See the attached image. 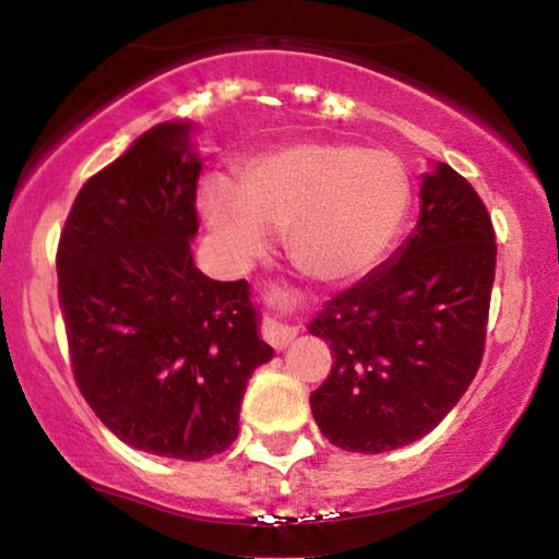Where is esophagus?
Returning a JSON list of instances; mask_svg holds the SVG:
<instances>
[{"instance_id":"1","label":"esophagus","mask_w":559,"mask_h":559,"mask_svg":"<svg viewBox=\"0 0 559 559\" xmlns=\"http://www.w3.org/2000/svg\"><path fill=\"white\" fill-rule=\"evenodd\" d=\"M263 337L271 342L275 349H284L288 342L296 337V326L284 324V322H278V319L267 317L263 322Z\"/></svg>"}]
</instances>
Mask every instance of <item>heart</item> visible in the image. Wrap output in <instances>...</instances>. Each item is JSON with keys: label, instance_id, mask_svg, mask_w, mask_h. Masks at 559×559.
Wrapping results in <instances>:
<instances>
[{"label": "heart", "instance_id": "1", "mask_svg": "<svg viewBox=\"0 0 559 559\" xmlns=\"http://www.w3.org/2000/svg\"><path fill=\"white\" fill-rule=\"evenodd\" d=\"M408 202L406 170L393 153L299 140L242 163L235 189L206 186L202 206L233 265L263 255L271 227L286 233L288 258L304 275L349 284L381 263Z\"/></svg>", "mask_w": 559, "mask_h": 559}]
</instances>
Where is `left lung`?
I'll return each mask as SVG.
<instances>
[{"mask_svg":"<svg viewBox=\"0 0 559 559\" xmlns=\"http://www.w3.org/2000/svg\"><path fill=\"white\" fill-rule=\"evenodd\" d=\"M493 275L486 204L442 163L424 176L406 245L309 324L334 357L309 399L326 440L376 455L435 429L480 368Z\"/></svg>","mask_w":559,"mask_h":559,"instance_id":"left-lung-1","label":"left lung"}]
</instances>
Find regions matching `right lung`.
<instances>
[{"mask_svg": "<svg viewBox=\"0 0 559 559\" xmlns=\"http://www.w3.org/2000/svg\"><path fill=\"white\" fill-rule=\"evenodd\" d=\"M189 124H158L81 186L56 252L71 370L130 448L206 460L237 440L258 337L248 281L193 265L202 160Z\"/></svg>", "mask_w": 559, "mask_h": 559, "instance_id": "add662e5", "label": "right lung"}]
</instances>
